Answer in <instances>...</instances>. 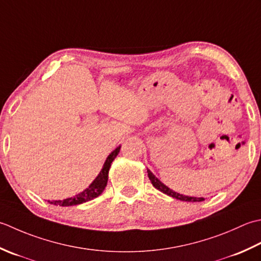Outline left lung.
I'll use <instances>...</instances> for the list:
<instances>
[{"label":"left lung","instance_id":"1","mask_svg":"<svg viewBox=\"0 0 261 261\" xmlns=\"http://www.w3.org/2000/svg\"><path fill=\"white\" fill-rule=\"evenodd\" d=\"M147 174H148V178H150L152 185L155 187L158 190L162 191L163 194H167L168 196H171V197L175 198V199H179V200H185V201H203L204 198L203 197H189V196H184V195H180L178 193H175V191L171 190L170 188H168L166 185H163L160 180H159L155 175H154L150 170H147Z\"/></svg>","mask_w":261,"mask_h":261}]
</instances>
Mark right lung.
Segmentation results:
<instances>
[{
    "instance_id": "add662e5",
    "label": "right lung",
    "mask_w": 261,
    "mask_h": 261,
    "mask_svg": "<svg viewBox=\"0 0 261 261\" xmlns=\"http://www.w3.org/2000/svg\"><path fill=\"white\" fill-rule=\"evenodd\" d=\"M119 150H120V146L117 147L115 151H113L109 154V156L107 158V160H106V162L103 164V168L100 171V173L98 174V177L93 180V182L90 185L86 190L82 191V193H80L76 196H74V197L66 198L64 200H54V201L48 200L49 203L54 204V205H60V206H73V205L86 203V201L92 200L95 197H98V196L101 195V193H102L103 189L106 188V186H107L108 172H109L110 166H111V163H113V161L115 160V158L118 155Z\"/></svg>"
}]
</instances>
